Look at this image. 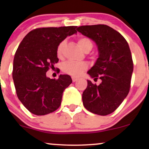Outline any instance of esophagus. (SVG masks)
<instances>
[{
    "instance_id": "34e87169",
    "label": "esophagus",
    "mask_w": 149,
    "mask_h": 149,
    "mask_svg": "<svg viewBox=\"0 0 149 149\" xmlns=\"http://www.w3.org/2000/svg\"><path fill=\"white\" fill-rule=\"evenodd\" d=\"M72 82L74 83V82H76V81L79 80V78H77V77H72Z\"/></svg>"
}]
</instances>
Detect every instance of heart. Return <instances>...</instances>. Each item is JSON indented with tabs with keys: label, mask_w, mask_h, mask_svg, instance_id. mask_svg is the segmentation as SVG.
<instances>
[{
	"label": "heart",
	"mask_w": 149,
	"mask_h": 149,
	"mask_svg": "<svg viewBox=\"0 0 149 149\" xmlns=\"http://www.w3.org/2000/svg\"><path fill=\"white\" fill-rule=\"evenodd\" d=\"M77 43L83 52H89L93 47V42L90 38L87 36H80L77 40ZM66 47V41L62 40L58 45L56 48V56L59 59L64 57V49ZM88 68L86 63H76L72 62H66L62 65V71L66 74L77 77L81 76Z\"/></svg>",
	"instance_id": "obj_1"
}]
</instances>
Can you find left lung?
I'll list each match as a JSON object with an SVG mask.
<instances>
[{
	"label": "left lung",
	"mask_w": 149,
	"mask_h": 149,
	"mask_svg": "<svg viewBox=\"0 0 149 149\" xmlns=\"http://www.w3.org/2000/svg\"><path fill=\"white\" fill-rule=\"evenodd\" d=\"M77 31L94 40L100 54L87 73L102 83L96 85L87 81L82 95L83 105L92 113L109 115L119 107L130 89L134 63L129 45L119 32L107 25L81 26Z\"/></svg>",
	"instance_id": "8db88e82"
}]
</instances>
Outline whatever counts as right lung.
<instances>
[{"label":"right lung","mask_w":149,"mask_h":149,"mask_svg":"<svg viewBox=\"0 0 149 149\" xmlns=\"http://www.w3.org/2000/svg\"><path fill=\"white\" fill-rule=\"evenodd\" d=\"M77 26L38 28L26 34L13 60L12 76L16 93L23 105L36 115L56 111L63 91L72 82L68 74L49 79L46 72L58 62L56 48L67 36L77 33Z\"/></svg>","instance_id":"add662e5"}]
</instances>
